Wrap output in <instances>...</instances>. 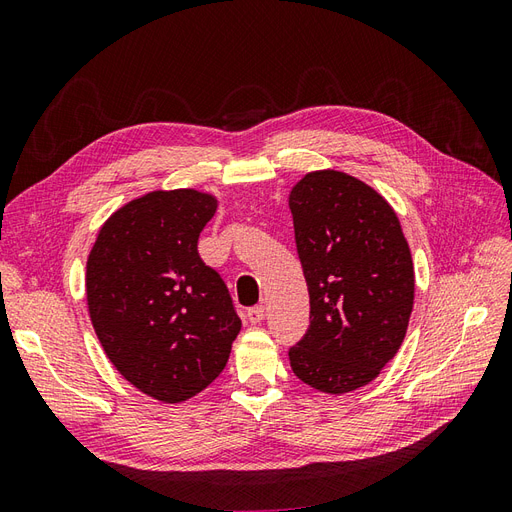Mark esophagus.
<instances>
[{
	"mask_svg": "<svg viewBox=\"0 0 512 512\" xmlns=\"http://www.w3.org/2000/svg\"><path fill=\"white\" fill-rule=\"evenodd\" d=\"M247 318H250L252 324H260L262 320H265V305H254L247 309Z\"/></svg>",
	"mask_w": 512,
	"mask_h": 512,
	"instance_id": "1",
	"label": "esophagus"
}]
</instances>
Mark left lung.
Listing matches in <instances>:
<instances>
[{
	"mask_svg": "<svg viewBox=\"0 0 512 512\" xmlns=\"http://www.w3.org/2000/svg\"><path fill=\"white\" fill-rule=\"evenodd\" d=\"M288 205L309 290V329L288 350L294 376L342 395L376 380L404 342L414 267L397 213L339 170L307 173Z\"/></svg>",
	"mask_w": 512,
	"mask_h": 512,
	"instance_id": "8db88e82",
	"label": "left lung"
}]
</instances>
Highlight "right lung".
Segmentation results:
<instances>
[{
  "label": "right lung",
  "mask_w": 512,
  "mask_h": 512,
  "mask_svg": "<svg viewBox=\"0 0 512 512\" xmlns=\"http://www.w3.org/2000/svg\"><path fill=\"white\" fill-rule=\"evenodd\" d=\"M218 200L158 190L104 222L87 258V305L119 374L145 395L179 404L222 374L241 318L220 273L198 256Z\"/></svg>",
  "instance_id": "right-lung-1"
}]
</instances>
